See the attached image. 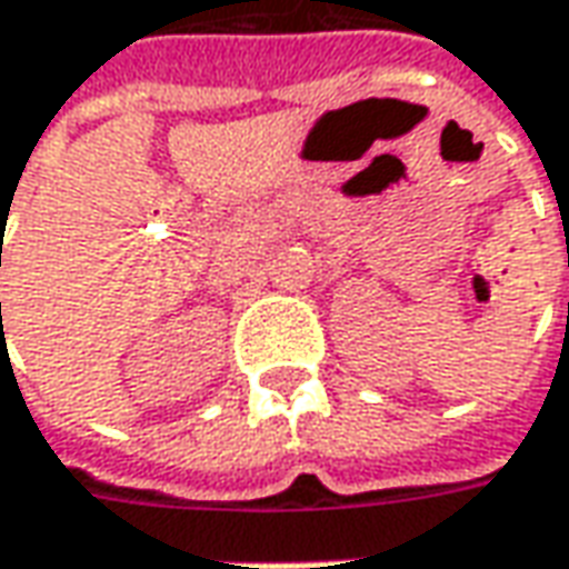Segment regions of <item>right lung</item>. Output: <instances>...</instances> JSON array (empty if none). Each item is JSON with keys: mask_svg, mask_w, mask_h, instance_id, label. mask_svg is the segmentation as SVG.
I'll return each mask as SVG.
<instances>
[{"mask_svg": "<svg viewBox=\"0 0 569 569\" xmlns=\"http://www.w3.org/2000/svg\"><path fill=\"white\" fill-rule=\"evenodd\" d=\"M0 310H2V303H0Z\"/></svg>", "mask_w": 569, "mask_h": 569, "instance_id": "obj_1", "label": "right lung"}]
</instances>
